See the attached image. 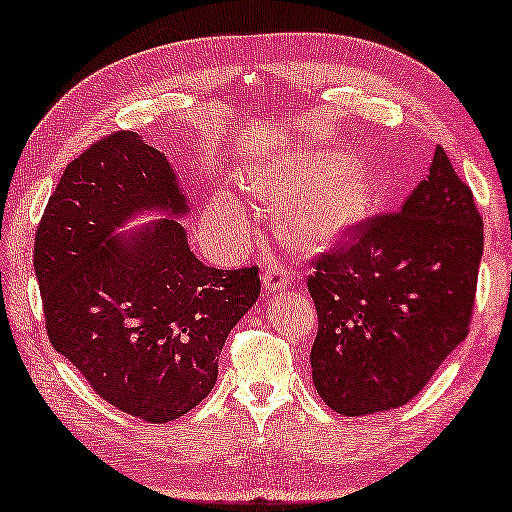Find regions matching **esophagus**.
<instances>
[{"label": "esophagus", "instance_id": "1", "mask_svg": "<svg viewBox=\"0 0 512 512\" xmlns=\"http://www.w3.org/2000/svg\"><path fill=\"white\" fill-rule=\"evenodd\" d=\"M293 281V272L281 263H270L263 272V290L265 293H277V290H286L288 283Z\"/></svg>", "mask_w": 512, "mask_h": 512}]
</instances>
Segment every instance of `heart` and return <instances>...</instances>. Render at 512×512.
<instances>
[{
	"mask_svg": "<svg viewBox=\"0 0 512 512\" xmlns=\"http://www.w3.org/2000/svg\"><path fill=\"white\" fill-rule=\"evenodd\" d=\"M355 155H302L281 171L249 178L254 194H300L281 210V226L290 240L306 247L327 245L357 226L380 201L382 185L375 174L355 169ZM206 222L226 242L251 235V212L231 194H215L206 208Z\"/></svg>",
	"mask_w": 512,
	"mask_h": 512,
	"instance_id": "1",
	"label": "heart"
}]
</instances>
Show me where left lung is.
I'll return each instance as SVG.
<instances>
[{
  "instance_id": "1",
  "label": "left lung",
  "mask_w": 512,
  "mask_h": 512,
  "mask_svg": "<svg viewBox=\"0 0 512 512\" xmlns=\"http://www.w3.org/2000/svg\"><path fill=\"white\" fill-rule=\"evenodd\" d=\"M313 261L318 311L311 373L334 412L366 416L419 393L465 341L474 311L483 219L437 146L403 210L364 219Z\"/></svg>"
}]
</instances>
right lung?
<instances>
[{"label": "right lung", "instance_id": "1", "mask_svg": "<svg viewBox=\"0 0 512 512\" xmlns=\"http://www.w3.org/2000/svg\"><path fill=\"white\" fill-rule=\"evenodd\" d=\"M165 215L132 234L139 211ZM178 178L137 132H114L68 164L36 231L34 270L50 343L121 412L167 423L215 387L224 341L261 295L258 267L196 258Z\"/></svg>", "mask_w": 512, "mask_h": 512}]
</instances>
